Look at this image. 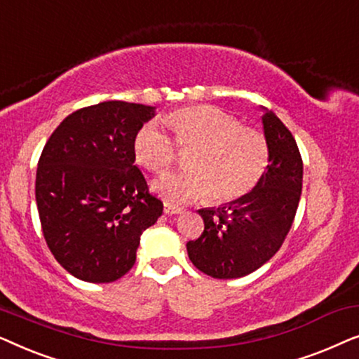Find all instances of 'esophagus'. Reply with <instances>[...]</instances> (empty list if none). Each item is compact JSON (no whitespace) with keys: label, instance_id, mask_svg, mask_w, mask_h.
<instances>
[{"label":"esophagus","instance_id":"1","mask_svg":"<svg viewBox=\"0 0 359 359\" xmlns=\"http://www.w3.org/2000/svg\"><path fill=\"white\" fill-rule=\"evenodd\" d=\"M163 210H165V214H181V210H183V209H181L180 205L165 203L163 204Z\"/></svg>","mask_w":359,"mask_h":359}]
</instances>
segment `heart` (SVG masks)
I'll use <instances>...</instances> for the list:
<instances>
[{
  "label": "heart",
  "instance_id": "obj_1",
  "mask_svg": "<svg viewBox=\"0 0 359 359\" xmlns=\"http://www.w3.org/2000/svg\"><path fill=\"white\" fill-rule=\"evenodd\" d=\"M170 137L160 122L150 121L134 137L135 160L151 173H163L176 161V146L193 149L188 170L165 175L154 189L171 203H188L209 194L212 203H230L250 193L269 163L264 134L242 126L237 117L215 106L193 104L166 116Z\"/></svg>",
  "mask_w": 359,
  "mask_h": 359
}]
</instances>
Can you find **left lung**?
Listing matches in <instances>:
<instances>
[{
    "label": "left lung",
    "instance_id": "obj_1",
    "mask_svg": "<svg viewBox=\"0 0 359 359\" xmlns=\"http://www.w3.org/2000/svg\"><path fill=\"white\" fill-rule=\"evenodd\" d=\"M269 165L248 194L219 209H201L204 232L186 243L199 271L215 279L242 278L269 262L296 217L302 156L291 130L271 111L263 116Z\"/></svg>",
    "mask_w": 359,
    "mask_h": 359
}]
</instances>
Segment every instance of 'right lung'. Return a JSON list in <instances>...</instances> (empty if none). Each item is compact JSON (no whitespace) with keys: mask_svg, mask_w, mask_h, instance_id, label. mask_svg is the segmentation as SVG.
Instances as JSON below:
<instances>
[{"mask_svg":"<svg viewBox=\"0 0 359 359\" xmlns=\"http://www.w3.org/2000/svg\"><path fill=\"white\" fill-rule=\"evenodd\" d=\"M154 116L151 106L104 101L65 117L43 147L36 175L42 233L81 281L129 273L142 232L163 212L134 163V137Z\"/></svg>","mask_w":359,"mask_h":359,"instance_id":"1","label":"right lung"}]
</instances>
